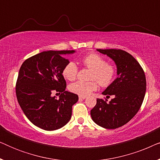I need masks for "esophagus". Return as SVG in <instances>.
I'll use <instances>...</instances> for the list:
<instances>
[{"label":"esophagus","mask_w":160,"mask_h":160,"mask_svg":"<svg viewBox=\"0 0 160 160\" xmlns=\"http://www.w3.org/2000/svg\"><path fill=\"white\" fill-rule=\"evenodd\" d=\"M78 98H79V100H84V99H85V98H86V97H84V96H79Z\"/></svg>","instance_id":"1"}]
</instances>
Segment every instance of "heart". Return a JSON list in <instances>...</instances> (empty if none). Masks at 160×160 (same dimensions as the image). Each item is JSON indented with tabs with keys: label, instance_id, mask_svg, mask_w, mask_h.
I'll return each mask as SVG.
<instances>
[{
	"label": "heart",
	"instance_id": "1",
	"mask_svg": "<svg viewBox=\"0 0 160 160\" xmlns=\"http://www.w3.org/2000/svg\"><path fill=\"white\" fill-rule=\"evenodd\" d=\"M85 67L92 70L90 75L92 82H74L69 86V90L79 96H88L98 89V81L102 87H107L112 84L114 80L117 71L113 65L107 63L104 58L100 54L91 53L85 55L82 60ZM78 68L73 61H69L63 68L62 74L66 80L73 81L77 77ZM97 80V82L96 81Z\"/></svg>",
	"mask_w": 160,
	"mask_h": 160
}]
</instances>
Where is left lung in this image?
Returning <instances> with one entry per match:
<instances>
[{
  "label": "left lung",
  "mask_w": 160,
  "mask_h": 160,
  "mask_svg": "<svg viewBox=\"0 0 160 160\" xmlns=\"http://www.w3.org/2000/svg\"><path fill=\"white\" fill-rule=\"evenodd\" d=\"M114 61L118 77L102 94L113 95L108 100L97 99L91 110L92 119L106 129H116L130 122L143 103L146 89V76L139 62L128 52L122 49H97Z\"/></svg>",
  "instance_id": "8db88e82"
}]
</instances>
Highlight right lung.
Wrapping results in <instances>:
<instances>
[{"instance_id":"right-lung-1","label":"right lung","mask_w":160,"mask_h":160,"mask_svg":"<svg viewBox=\"0 0 160 160\" xmlns=\"http://www.w3.org/2000/svg\"><path fill=\"white\" fill-rule=\"evenodd\" d=\"M73 50L47 51L25 60L16 83L18 102L26 117L34 125L45 130H55L71 119L72 106L78 101L76 94L65 91L63 68L69 61L61 54ZM54 92L61 94L56 100Z\"/></svg>"}]
</instances>
